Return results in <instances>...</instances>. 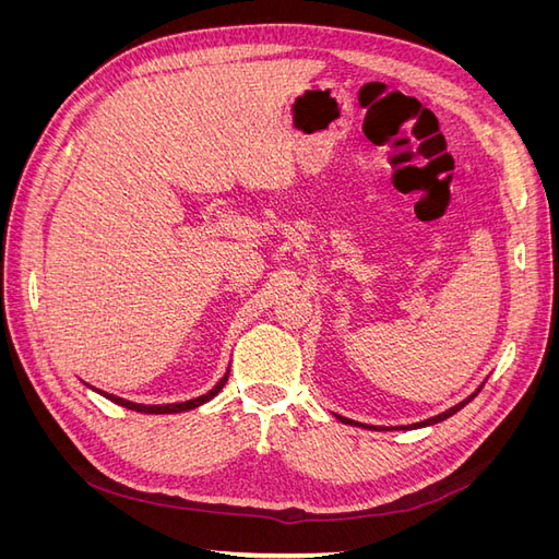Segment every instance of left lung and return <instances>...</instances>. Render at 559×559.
I'll return each mask as SVG.
<instances>
[{"mask_svg": "<svg viewBox=\"0 0 559 559\" xmlns=\"http://www.w3.org/2000/svg\"><path fill=\"white\" fill-rule=\"evenodd\" d=\"M483 389V384L476 389V392H473L468 399H464L462 403H456V405H452L450 411H445V413H441V415H436V417H429V419H425V421H417V425H408V427H401V429H417V427H431V425H438V421H443V419H448V417H452L454 413H460L464 405L468 403V401H473L478 396V392ZM337 419L343 421V425H352V427H364V425H359V421H354V419H347V417H341V415H335ZM366 429H376V427H366Z\"/></svg>", "mask_w": 559, "mask_h": 559, "instance_id": "1", "label": "left lung"}]
</instances>
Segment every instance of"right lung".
Masks as SVG:
<instances>
[{"mask_svg":"<svg viewBox=\"0 0 559 559\" xmlns=\"http://www.w3.org/2000/svg\"><path fill=\"white\" fill-rule=\"evenodd\" d=\"M228 373L230 370H226V376L218 380L207 394H202V396H198V399H191V401H181V403H165V405H144V403H132V401H126V399H121V396H114V394H107V392H99V389H95L97 394H105V399H109V401H114V403H118V405H123V408H128V411H134V413H146V415H170V413H183V411H193V408H198V405H202V403H207V401H212L218 392H222L224 389V384H226V380H228ZM91 386V384H88ZM93 389V386H91Z\"/></svg>","mask_w":559,"mask_h":559,"instance_id":"right-lung-1","label":"right lung"}]
</instances>
